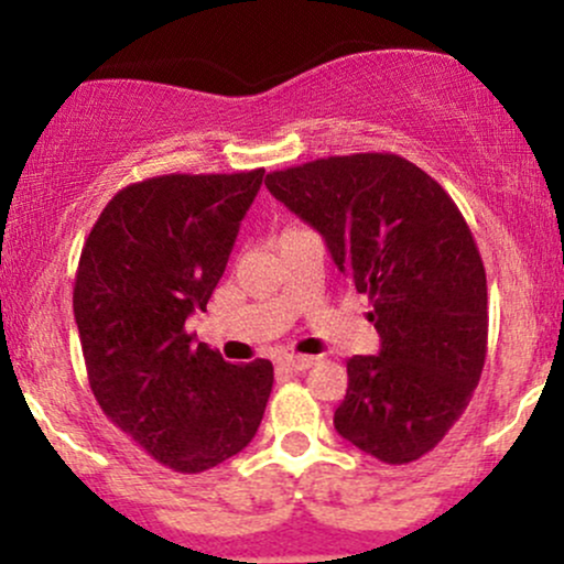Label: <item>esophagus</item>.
<instances>
[{
    "label": "esophagus",
    "mask_w": 564,
    "mask_h": 564,
    "mask_svg": "<svg viewBox=\"0 0 564 564\" xmlns=\"http://www.w3.org/2000/svg\"><path fill=\"white\" fill-rule=\"evenodd\" d=\"M281 366L289 368V371H307V368L315 366V358H310V355H286Z\"/></svg>",
    "instance_id": "1"
}]
</instances>
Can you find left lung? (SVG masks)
<instances>
[{
  "mask_svg": "<svg viewBox=\"0 0 564 564\" xmlns=\"http://www.w3.org/2000/svg\"><path fill=\"white\" fill-rule=\"evenodd\" d=\"M264 185L371 300L381 345L347 360L336 432L384 464L416 462L462 416L485 366L488 286L469 225L430 174L394 153L318 159Z\"/></svg>",
  "mask_w": 564,
  "mask_h": 564,
  "instance_id": "8db88e82",
  "label": "left lung"
}]
</instances>
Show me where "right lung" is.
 <instances>
[{
    "label": "right lung",
    "instance_id": "obj_1",
    "mask_svg": "<svg viewBox=\"0 0 564 564\" xmlns=\"http://www.w3.org/2000/svg\"><path fill=\"white\" fill-rule=\"evenodd\" d=\"M264 170L161 174L108 200L74 286L89 387L102 413L148 456L198 475L260 430L273 364L232 366L185 321L206 310Z\"/></svg>",
    "mask_w": 564,
    "mask_h": 564
}]
</instances>
